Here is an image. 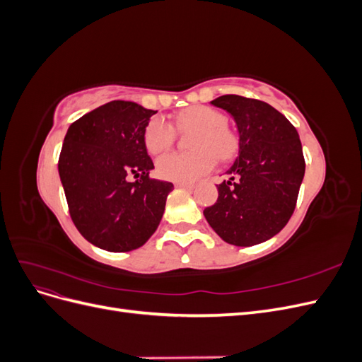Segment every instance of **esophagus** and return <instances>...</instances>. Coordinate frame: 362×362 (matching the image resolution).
<instances>
[{"label":"esophagus","mask_w":362,"mask_h":362,"mask_svg":"<svg viewBox=\"0 0 362 362\" xmlns=\"http://www.w3.org/2000/svg\"><path fill=\"white\" fill-rule=\"evenodd\" d=\"M175 187L178 189H187V190H192L194 185L193 184H187V182H175Z\"/></svg>","instance_id":"esophagus-1"}]
</instances>
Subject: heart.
<instances>
[{
  "mask_svg": "<svg viewBox=\"0 0 362 362\" xmlns=\"http://www.w3.org/2000/svg\"><path fill=\"white\" fill-rule=\"evenodd\" d=\"M178 129H194L187 154L170 152L157 160L160 178L173 182H193L214 168L216 157L228 160L237 149V137L225 127L226 117L211 107L194 105L173 119ZM173 128L161 117L151 119L144 133L145 148L152 156L161 154L173 141Z\"/></svg>",
  "mask_w": 362,
  "mask_h": 362,
  "instance_id": "obj_1",
  "label": "heart"
}]
</instances>
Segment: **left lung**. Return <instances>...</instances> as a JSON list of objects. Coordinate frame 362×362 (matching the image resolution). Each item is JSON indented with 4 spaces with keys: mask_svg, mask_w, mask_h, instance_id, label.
Wrapping results in <instances>:
<instances>
[{
    "mask_svg": "<svg viewBox=\"0 0 362 362\" xmlns=\"http://www.w3.org/2000/svg\"><path fill=\"white\" fill-rule=\"evenodd\" d=\"M211 104L235 120L238 156L204 216L223 242L254 246L276 235L294 211L305 175L300 139L267 103L223 95Z\"/></svg>",
    "mask_w": 362,
    "mask_h": 362,
    "instance_id": "8db88e82",
    "label": "left lung"
}]
</instances>
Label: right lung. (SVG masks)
Returning a JSON list of instances; mask_svg holds the SVG:
<instances>
[{
	"mask_svg": "<svg viewBox=\"0 0 362 362\" xmlns=\"http://www.w3.org/2000/svg\"><path fill=\"white\" fill-rule=\"evenodd\" d=\"M156 113L131 101H112L75 120L64 136L60 181L72 222L96 247L134 250L160 225L173 184L149 178L154 163L144 133Z\"/></svg>",
	"mask_w": 362,
	"mask_h": 362,
	"instance_id": "right-lung-1",
	"label": "right lung"
}]
</instances>
